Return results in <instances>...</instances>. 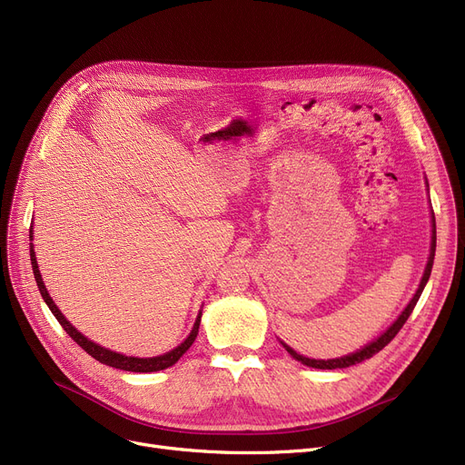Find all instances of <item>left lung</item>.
<instances>
[{"label":"left lung","mask_w":465,"mask_h":465,"mask_svg":"<svg viewBox=\"0 0 465 465\" xmlns=\"http://www.w3.org/2000/svg\"><path fill=\"white\" fill-rule=\"evenodd\" d=\"M431 220H433V237H431V252H430V260H428V265H426V272H424V277H422V281H420V286H419V290H417V294H414V298L411 300V303L405 307V311L400 314V319L390 326L377 341H373L371 345H368V347H363L360 352H354V354H349V356H343V358H335V360H311V358H305V356H302V354H298L296 351H292L290 347H286L284 343V347H286V351L294 356L298 361H302V363H305V365H309V368H314V370H341V368H351V365H356V363H360V361H363V360H368V358H371V356H375L379 351H382L390 341H392L396 335H398V331L403 328V324L407 322V319L411 316V312H412V309H414V305H417V302H419V298H420V294H422V290H424V286H426V282H428V279H430V273H431V265H433V256H435V216L431 214Z\"/></svg>","instance_id":"8db88e82"}]
</instances>
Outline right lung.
<instances>
[{
	"label": "right lung",
	"instance_id": "right-lung-1",
	"mask_svg": "<svg viewBox=\"0 0 465 465\" xmlns=\"http://www.w3.org/2000/svg\"><path fill=\"white\" fill-rule=\"evenodd\" d=\"M30 239H32V230H30ZM30 258H32V267H34V275H35V282H37V288L41 292V296L45 300V303L48 305V309L53 311V314L56 316V321L60 322V326L69 333V337L75 341V343L86 351L92 358H95L97 361H102L105 365H111V368H116V370H124V371H134V373H151V371H160V370H165V368H171V365L177 363L179 358L192 347V343L195 341V337H198V330H200V319L202 316H198V321H195L193 324V330L192 333L188 335V339L184 341L183 345H179L177 349H173L171 352L163 354V356H156V358H132V356H124V354H116L113 351H107L100 345L92 343V341H88L83 333H79L75 328H73L67 321L65 316L60 312V309L54 305V302L51 300V296H48V292L43 284V279H41V273L37 270V262H35V252L34 249H30Z\"/></svg>",
	"mask_w": 465,
	"mask_h": 465
}]
</instances>
